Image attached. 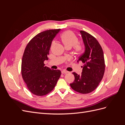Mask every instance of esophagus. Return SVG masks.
<instances>
[{
    "instance_id": "1",
    "label": "esophagus",
    "mask_w": 125,
    "mask_h": 125,
    "mask_svg": "<svg viewBox=\"0 0 125 125\" xmlns=\"http://www.w3.org/2000/svg\"><path fill=\"white\" fill-rule=\"evenodd\" d=\"M68 73V71H66V70H62V74H65V73Z\"/></svg>"
}]
</instances>
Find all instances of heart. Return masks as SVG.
<instances>
[{
    "label": "heart",
    "instance_id": "1",
    "mask_svg": "<svg viewBox=\"0 0 125 125\" xmlns=\"http://www.w3.org/2000/svg\"><path fill=\"white\" fill-rule=\"evenodd\" d=\"M61 39L65 47L71 48L74 46L76 51L80 52L81 51V46L77 44L78 37L73 32L68 31L64 32L61 36Z\"/></svg>",
    "mask_w": 125,
    "mask_h": 125
}]
</instances>
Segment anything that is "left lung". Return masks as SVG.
<instances>
[{
  "label": "left lung",
  "mask_w": 125,
  "mask_h": 125,
  "mask_svg": "<svg viewBox=\"0 0 125 125\" xmlns=\"http://www.w3.org/2000/svg\"><path fill=\"white\" fill-rule=\"evenodd\" d=\"M80 33L84 52L77 62L81 61L84 66L81 74L73 73L74 80L70 85L75 91L87 94L93 91L101 81L105 71V61L103 50L95 37L84 31Z\"/></svg>",
  "instance_id": "obj_1"
}]
</instances>
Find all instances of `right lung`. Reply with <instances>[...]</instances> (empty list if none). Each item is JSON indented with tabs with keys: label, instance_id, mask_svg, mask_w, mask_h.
<instances>
[{
	"label": "right lung",
	"instance_id": "obj_1",
	"mask_svg": "<svg viewBox=\"0 0 125 125\" xmlns=\"http://www.w3.org/2000/svg\"><path fill=\"white\" fill-rule=\"evenodd\" d=\"M60 29L50 30L35 36L26 45L22 59L21 73L30 91L43 96L54 89L61 75L59 70L51 69L44 62L48 55L52 41Z\"/></svg>",
	"mask_w": 125,
	"mask_h": 125
}]
</instances>
